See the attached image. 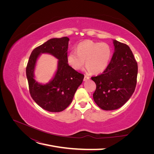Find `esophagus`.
Here are the masks:
<instances>
[{"instance_id": "obj_1", "label": "esophagus", "mask_w": 154, "mask_h": 154, "mask_svg": "<svg viewBox=\"0 0 154 154\" xmlns=\"http://www.w3.org/2000/svg\"><path fill=\"white\" fill-rule=\"evenodd\" d=\"M89 79H90L89 77L87 76V75H85V76H84V81H87V80H88Z\"/></svg>"}]
</instances>
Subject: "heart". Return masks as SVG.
I'll return each instance as SVG.
<instances>
[{
  "label": "heart",
  "instance_id": "1",
  "mask_svg": "<svg viewBox=\"0 0 154 154\" xmlns=\"http://www.w3.org/2000/svg\"><path fill=\"white\" fill-rule=\"evenodd\" d=\"M76 51L68 54L67 60L69 66L75 70H80L83 67L85 60L87 72L96 74L107 69L112 57V49L109 44L91 40L79 44Z\"/></svg>",
  "mask_w": 154,
  "mask_h": 154
}]
</instances>
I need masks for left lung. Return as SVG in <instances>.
I'll return each mask as SVG.
<instances>
[{
	"mask_svg": "<svg viewBox=\"0 0 154 154\" xmlns=\"http://www.w3.org/2000/svg\"><path fill=\"white\" fill-rule=\"evenodd\" d=\"M114 53L102 74L91 79L96 84L93 98L105 110L122 107L135 91L138 66L130 47L117 40L113 41Z\"/></svg>",
	"mask_w": 154,
	"mask_h": 154,
	"instance_id": "obj_1",
	"label": "left lung"
}]
</instances>
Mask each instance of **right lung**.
I'll list each match as a JSON object with an SVG mask.
<instances>
[{
    "instance_id": "1",
    "label": "right lung",
    "mask_w": 154,
    "mask_h": 154,
    "mask_svg": "<svg viewBox=\"0 0 154 154\" xmlns=\"http://www.w3.org/2000/svg\"><path fill=\"white\" fill-rule=\"evenodd\" d=\"M69 38H54L33 50L26 67L29 92L33 100L45 110L59 112L66 109L82 83L84 75L68 64L67 50ZM41 53H49L58 59V70L51 81L46 85L37 83L34 79L37 59Z\"/></svg>"
}]
</instances>
